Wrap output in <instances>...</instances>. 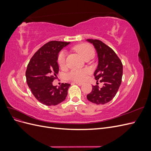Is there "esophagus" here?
Masks as SVG:
<instances>
[{
  "label": "esophagus",
  "instance_id": "esophagus-1",
  "mask_svg": "<svg viewBox=\"0 0 151 151\" xmlns=\"http://www.w3.org/2000/svg\"><path fill=\"white\" fill-rule=\"evenodd\" d=\"M74 83L77 84V85H79V86H81V85L83 84V83H81V82H74Z\"/></svg>",
  "mask_w": 151,
  "mask_h": 151
}]
</instances>
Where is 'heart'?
<instances>
[{
	"label": "heart",
	"mask_w": 151,
	"mask_h": 151,
	"mask_svg": "<svg viewBox=\"0 0 151 151\" xmlns=\"http://www.w3.org/2000/svg\"><path fill=\"white\" fill-rule=\"evenodd\" d=\"M74 48L76 51L84 59H86L90 56L94 55V49L88 44H80L77 45ZM66 55L67 53L64 51L61 52L58 55V63L61 67H63L65 65ZM89 72L90 70L88 68L72 70L67 74V78L76 81H83L86 78L87 76L89 74Z\"/></svg>",
	"instance_id": "obj_1"
}]
</instances>
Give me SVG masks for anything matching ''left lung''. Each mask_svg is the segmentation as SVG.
Returning a JSON list of instances; mask_svg holds the SVG:
<instances>
[{"label": "left lung", "mask_w": 151, "mask_h": 151, "mask_svg": "<svg viewBox=\"0 0 151 151\" xmlns=\"http://www.w3.org/2000/svg\"><path fill=\"white\" fill-rule=\"evenodd\" d=\"M96 50L98 64L94 76L96 80L103 83L101 88L93 86L92 91L87 95L89 101L96 104H106L113 99L122 83L123 65L115 52L98 40L88 39Z\"/></svg>", "instance_id": "8db88e82"}]
</instances>
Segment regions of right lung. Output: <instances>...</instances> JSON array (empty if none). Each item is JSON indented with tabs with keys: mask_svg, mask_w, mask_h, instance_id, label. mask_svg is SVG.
<instances>
[{
	"mask_svg": "<svg viewBox=\"0 0 151 151\" xmlns=\"http://www.w3.org/2000/svg\"><path fill=\"white\" fill-rule=\"evenodd\" d=\"M70 42L52 41L41 47L31 58L26 71V82L36 99L47 106H55L65 99L70 84L53 86L59 67L60 50Z\"/></svg>",
	"mask_w": 151,
	"mask_h": 151,
	"instance_id": "1",
	"label": "right lung"
}]
</instances>
